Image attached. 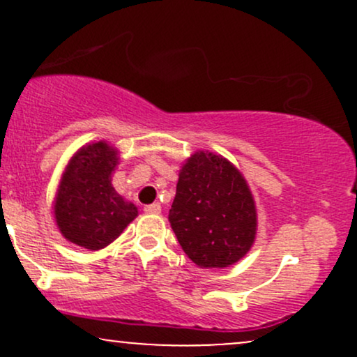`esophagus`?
<instances>
[{
  "label": "esophagus",
  "mask_w": 357,
  "mask_h": 357,
  "mask_svg": "<svg viewBox=\"0 0 357 357\" xmlns=\"http://www.w3.org/2000/svg\"><path fill=\"white\" fill-rule=\"evenodd\" d=\"M144 211L147 213V215H159V213H161V204L159 203L147 204V206L144 208Z\"/></svg>",
  "instance_id": "1"
}]
</instances>
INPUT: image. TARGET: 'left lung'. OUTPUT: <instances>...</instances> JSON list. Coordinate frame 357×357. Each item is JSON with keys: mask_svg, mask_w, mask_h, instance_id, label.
I'll use <instances>...</instances> for the list:
<instances>
[{"mask_svg": "<svg viewBox=\"0 0 357 357\" xmlns=\"http://www.w3.org/2000/svg\"><path fill=\"white\" fill-rule=\"evenodd\" d=\"M169 223L184 253L199 268L230 267L255 241V202L228 159L198 151L179 171Z\"/></svg>", "mask_w": 357, "mask_h": 357, "instance_id": "1", "label": "left lung"}]
</instances>
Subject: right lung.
Masks as SVG:
<instances>
[{
    "mask_svg": "<svg viewBox=\"0 0 357 357\" xmlns=\"http://www.w3.org/2000/svg\"><path fill=\"white\" fill-rule=\"evenodd\" d=\"M119 165L116 147L105 141L80 147L65 167L53 203L56 227L72 243L100 250L112 243L137 216L112 186Z\"/></svg>",
    "mask_w": 357,
    "mask_h": 357,
    "instance_id": "obj_1",
    "label": "right lung"
}]
</instances>
